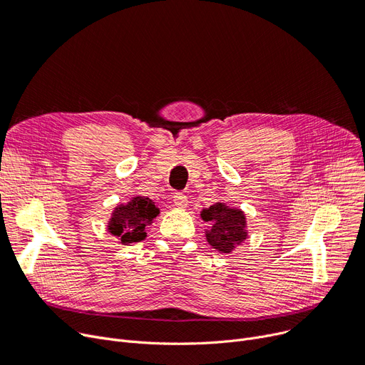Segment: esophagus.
Segmentation results:
<instances>
[{
    "label": "esophagus",
    "instance_id": "obj_1",
    "mask_svg": "<svg viewBox=\"0 0 365 365\" xmlns=\"http://www.w3.org/2000/svg\"><path fill=\"white\" fill-rule=\"evenodd\" d=\"M173 205L180 207V210H184V207H187V205H188L187 196L182 193H177L175 196H173Z\"/></svg>",
    "mask_w": 365,
    "mask_h": 365
}]
</instances>
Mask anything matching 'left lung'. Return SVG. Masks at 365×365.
Here are the masks:
<instances>
[{
	"instance_id": "left-lung-1",
	"label": "left lung",
	"mask_w": 365,
	"mask_h": 365,
	"mask_svg": "<svg viewBox=\"0 0 365 365\" xmlns=\"http://www.w3.org/2000/svg\"><path fill=\"white\" fill-rule=\"evenodd\" d=\"M200 217L211 224L210 229L205 230L207 244L222 254H230L248 237L247 217L237 207L217 202L202 210Z\"/></svg>"
}]
</instances>
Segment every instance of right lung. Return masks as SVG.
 Returning a JSON list of instances; mask_svg holds the SVG:
<instances>
[{
  "label": "right lung",
  "mask_w": 365,
  "mask_h": 365,
  "mask_svg": "<svg viewBox=\"0 0 365 365\" xmlns=\"http://www.w3.org/2000/svg\"><path fill=\"white\" fill-rule=\"evenodd\" d=\"M160 210L150 197L133 196L128 203L114 207L107 230L115 236L120 244H136L147 237L145 227L153 224Z\"/></svg>",
  "instance_id": "obj_1"
}]
</instances>
